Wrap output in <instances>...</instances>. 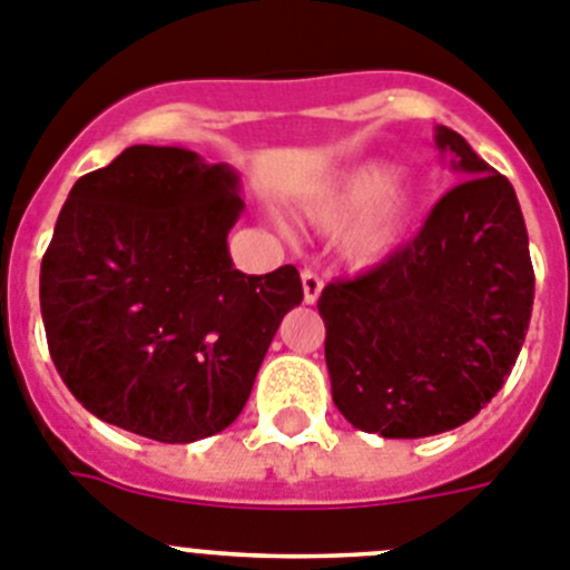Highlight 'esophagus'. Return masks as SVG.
I'll use <instances>...</instances> for the list:
<instances>
[{"label":"esophagus","mask_w":570,"mask_h":570,"mask_svg":"<svg viewBox=\"0 0 570 570\" xmlns=\"http://www.w3.org/2000/svg\"><path fill=\"white\" fill-rule=\"evenodd\" d=\"M301 281H304V301L306 304H315L317 297H321L323 278L315 273V269H304V273H301Z\"/></svg>","instance_id":"1"}]
</instances>
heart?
<instances>
[{"mask_svg":"<svg viewBox=\"0 0 570 570\" xmlns=\"http://www.w3.org/2000/svg\"><path fill=\"white\" fill-rule=\"evenodd\" d=\"M417 213V189L392 164L363 161L337 173L304 202L306 222L317 229H343L341 249L352 266L386 261L406 240Z\"/></svg>","mask_w":570,"mask_h":570,"instance_id":"obj_1","label":"heart"}]
</instances>
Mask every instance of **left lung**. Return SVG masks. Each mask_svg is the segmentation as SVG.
Here are the masks:
<instances>
[{"label": "left lung", "mask_w": 570, "mask_h": 570, "mask_svg": "<svg viewBox=\"0 0 570 570\" xmlns=\"http://www.w3.org/2000/svg\"><path fill=\"white\" fill-rule=\"evenodd\" d=\"M434 145L465 181L434 204L417 238L317 301L335 406L361 432L394 440L458 429L491 403L534 306L511 181L449 127Z\"/></svg>", "instance_id": "8db88e82"}]
</instances>
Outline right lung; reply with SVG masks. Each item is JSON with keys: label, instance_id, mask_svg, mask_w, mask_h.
Listing matches in <instances>:
<instances>
[{"label": "right lung", "instance_id": "add662e5", "mask_svg": "<svg viewBox=\"0 0 570 570\" xmlns=\"http://www.w3.org/2000/svg\"><path fill=\"white\" fill-rule=\"evenodd\" d=\"M240 213L238 173L181 147H127L73 184L39 301L50 357L87 412L196 443L247 406L304 286L292 264L235 269L227 235Z\"/></svg>", "mask_w": 570, "mask_h": 570}]
</instances>
